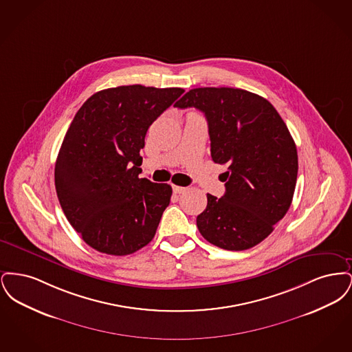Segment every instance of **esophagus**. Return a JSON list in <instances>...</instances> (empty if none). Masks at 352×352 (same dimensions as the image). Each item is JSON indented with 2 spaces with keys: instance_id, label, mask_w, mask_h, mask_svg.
<instances>
[{
  "instance_id": "esophagus-1",
  "label": "esophagus",
  "mask_w": 352,
  "mask_h": 352,
  "mask_svg": "<svg viewBox=\"0 0 352 352\" xmlns=\"http://www.w3.org/2000/svg\"><path fill=\"white\" fill-rule=\"evenodd\" d=\"M187 190V187H182V186H175V184H173V191L175 192V194H182Z\"/></svg>"
}]
</instances>
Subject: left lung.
Here are the masks:
<instances>
[{
	"label": "left lung",
	"instance_id": "8db88e82",
	"mask_svg": "<svg viewBox=\"0 0 352 352\" xmlns=\"http://www.w3.org/2000/svg\"><path fill=\"white\" fill-rule=\"evenodd\" d=\"M175 107L204 113L212 161L228 166L224 195L207 194L199 232L227 251L257 245L284 218L297 182V148L284 120L267 99L230 87L190 89Z\"/></svg>",
	"mask_w": 352,
	"mask_h": 352
}]
</instances>
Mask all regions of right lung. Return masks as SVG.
<instances>
[{
    "mask_svg": "<svg viewBox=\"0 0 352 352\" xmlns=\"http://www.w3.org/2000/svg\"><path fill=\"white\" fill-rule=\"evenodd\" d=\"M184 92L121 85L96 92L76 112L56 158L55 188L69 224L94 250L126 256L154 237L173 190L138 178L140 151L151 124Z\"/></svg>",
    "mask_w": 352,
    "mask_h": 352,
    "instance_id": "add662e5",
    "label": "right lung"
}]
</instances>
